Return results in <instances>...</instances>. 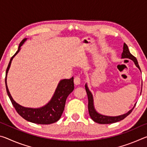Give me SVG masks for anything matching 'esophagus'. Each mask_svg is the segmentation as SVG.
I'll use <instances>...</instances> for the list:
<instances>
[{
    "label": "esophagus",
    "mask_w": 147,
    "mask_h": 147,
    "mask_svg": "<svg viewBox=\"0 0 147 147\" xmlns=\"http://www.w3.org/2000/svg\"><path fill=\"white\" fill-rule=\"evenodd\" d=\"M74 85L76 86L80 85V78L78 76H76L74 79Z\"/></svg>",
    "instance_id": "34e87169"
}]
</instances>
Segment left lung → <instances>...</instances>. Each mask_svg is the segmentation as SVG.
<instances>
[{
  "label": "left lung",
  "instance_id": "1",
  "mask_svg": "<svg viewBox=\"0 0 147 147\" xmlns=\"http://www.w3.org/2000/svg\"><path fill=\"white\" fill-rule=\"evenodd\" d=\"M121 58H128V59H131V60L134 62V63H135L137 67L141 71L140 67H139V66L138 60H137L136 57H134L132 54L130 53L128 47L127 45H126V43H124L123 45V53L121 54ZM85 88H86V91L87 92V94H88V110H89V115H90L92 120L99 124H111V123H116V122L123 120V119L126 118L128 115H130L136 104H134V106L130 109V110H129L127 113H124L123 115H121L118 116H107V115H102V114L98 113L97 111H96L95 108H94L93 94H92L91 92L89 91L88 86V84L87 83L85 85ZM141 90H142V88H141Z\"/></svg>",
  "mask_w": 147,
  "mask_h": 147
}]
</instances>
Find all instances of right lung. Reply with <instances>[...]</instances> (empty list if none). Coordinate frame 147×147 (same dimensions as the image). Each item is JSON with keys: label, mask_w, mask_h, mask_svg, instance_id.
Here are the masks:
<instances>
[{"label": "right lung", "mask_w": 147, "mask_h": 147, "mask_svg": "<svg viewBox=\"0 0 147 147\" xmlns=\"http://www.w3.org/2000/svg\"><path fill=\"white\" fill-rule=\"evenodd\" d=\"M27 40V38L23 39L20 43L18 50L16 54L11 57L9 62L8 66L6 71V78H5V84H6V91L12 104L22 117L31 123L39 124H49L58 121L60 119L61 116L64 110L65 104L67 98L72 91L74 90V78L72 77L70 79H63L59 81L58 86L53 94V97L46 105L38 108H26L22 106L15 101L9 93L7 86V74L10 67L11 61L21 50V47L23 43Z\"/></svg>", "instance_id": "right-lung-1"}]
</instances>
